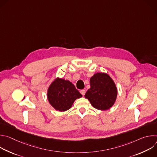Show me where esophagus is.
Here are the masks:
<instances>
[{
	"mask_svg": "<svg viewBox=\"0 0 157 157\" xmlns=\"http://www.w3.org/2000/svg\"><path fill=\"white\" fill-rule=\"evenodd\" d=\"M80 93H81L82 96H84V95H85V93H86V91L84 90V89H82V90L80 91Z\"/></svg>",
	"mask_w": 157,
	"mask_h": 157,
	"instance_id": "1",
	"label": "esophagus"
}]
</instances>
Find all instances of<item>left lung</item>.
I'll return each instance as SVG.
<instances>
[{
	"label": "left lung",
	"instance_id": "obj_1",
	"mask_svg": "<svg viewBox=\"0 0 157 157\" xmlns=\"http://www.w3.org/2000/svg\"><path fill=\"white\" fill-rule=\"evenodd\" d=\"M90 85L85 98L94 108L105 110L114 105L117 90L114 82L107 74L96 73L90 79Z\"/></svg>",
	"mask_w": 157,
	"mask_h": 157
}]
</instances>
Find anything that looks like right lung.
Listing matches in <instances>:
<instances>
[{
  "label": "right lung",
  "instance_id": "right-lung-1",
  "mask_svg": "<svg viewBox=\"0 0 157 157\" xmlns=\"http://www.w3.org/2000/svg\"><path fill=\"white\" fill-rule=\"evenodd\" d=\"M47 95L50 104L61 112L70 109L74 101L82 97L74 84L63 79H56L52 83Z\"/></svg>",
  "mask_w": 157,
  "mask_h": 157
}]
</instances>
